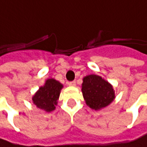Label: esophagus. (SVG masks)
<instances>
[{
    "label": "esophagus",
    "mask_w": 147,
    "mask_h": 147,
    "mask_svg": "<svg viewBox=\"0 0 147 147\" xmlns=\"http://www.w3.org/2000/svg\"><path fill=\"white\" fill-rule=\"evenodd\" d=\"M68 85H69V86H71V87H74V86H76V81L69 82V83H68Z\"/></svg>",
    "instance_id": "obj_1"
}]
</instances>
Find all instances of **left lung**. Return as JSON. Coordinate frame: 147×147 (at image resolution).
I'll use <instances>...</instances> for the list:
<instances>
[{
  "mask_svg": "<svg viewBox=\"0 0 147 147\" xmlns=\"http://www.w3.org/2000/svg\"><path fill=\"white\" fill-rule=\"evenodd\" d=\"M82 92L86 104L95 110L109 106L115 98L113 86L102 77L94 74L84 78Z\"/></svg>",
  "mask_w": 147,
  "mask_h": 147,
  "instance_id": "obj_1",
  "label": "left lung"
}]
</instances>
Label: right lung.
<instances>
[{
  "mask_svg": "<svg viewBox=\"0 0 147 147\" xmlns=\"http://www.w3.org/2000/svg\"><path fill=\"white\" fill-rule=\"evenodd\" d=\"M62 88L63 84L53 78L47 79L44 86H41L32 96L33 104L46 112L53 111L57 104Z\"/></svg>",
  "mask_w": 147,
  "mask_h": 147,
  "instance_id": "obj_1",
  "label": "right lung"
}]
</instances>
